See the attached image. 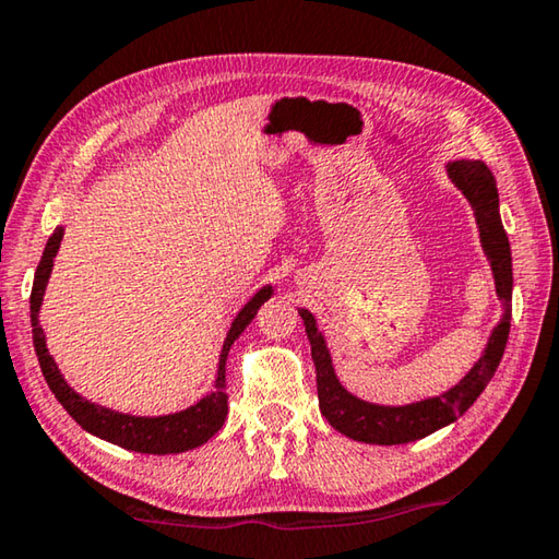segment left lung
I'll return each mask as SVG.
<instances>
[{
    "instance_id": "obj_1",
    "label": "left lung",
    "mask_w": 559,
    "mask_h": 559,
    "mask_svg": "<svg viewBox=\"0 0 559 559\" xmlns=\"http://www.w3.org/2000/svg\"><path fill=\"white\" fill-rule=\"evenodd\" d=\"M447 173L451 182L461 189L463 197L473 206V214H476L480 246H484L490 261L498 298L503 300V318H500V323L490 333L488 345L478 362L449 392L404 406H384L359 400V396L349 394L340 384L325 337L318 330L316 316L300 308L298 316L302 318V325H306L310 355H313L316 362L320 412L330 421V427L345 433L347 439L394 447V443H409L449 427L451 421L466 414L468 406L478 400L480 392L490 382V377L496 374L500 357H503L510 333V310H513V306H510V300H513V259H510L508 234L498 212L496 177L480 159H456V163L447 165Z\"/></svg>"
}]
</instances>
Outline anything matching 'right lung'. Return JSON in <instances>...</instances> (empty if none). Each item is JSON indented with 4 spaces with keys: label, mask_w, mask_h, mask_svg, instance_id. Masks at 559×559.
Returning <instances> with one entry per match:
<instances>
[{
    "label": "right lung",
    "mask_w": 559,
    "mask_h": 559,
    "mask_svg": "<svg viewBox=\"0 0 559 559\" xmlns=\"http://www.w3.org/2000/svg\"><path fill=\"white\" fill-rule=\"evenodd\" d=\"M63 239V226H56V231L46 241L44 257L36 266L34 273V286H32V333H34V349L36 357H39L41 372L46 377V384L53 392L56 400L69 412L75 424H81V429H86L93 437L103 441L116 443L128 451L138 453H155V456H165V453H182L189 449L202 447V443L210 441L216 431L224 427L226 414H229V396H226V357H229V349L234 340L239 337L246 325L257 318L259 308L273 296L271 286H263L257 296H253L246 306L236 313L234 323L226 333L222 355H219V370H216L214 380V392L202 396L194 406H187L182 412L165 414V416H132L122 412H112L108 406L93 404L83 400L79 392H73V386L63 380L59 372V365L53 362L49 355V347H46V335L39 325V310L44 302V290L46 283H49L56 251H59Z\"/></svg>",
    "instance_id": "add662e5"
}]
</instances>
